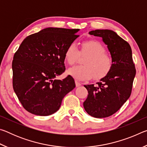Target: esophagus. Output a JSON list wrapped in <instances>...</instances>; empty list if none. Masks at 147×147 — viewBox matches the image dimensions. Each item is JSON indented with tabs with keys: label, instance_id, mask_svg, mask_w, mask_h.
<instances>
[{
	"label": "esophagus",
	"instance_id": "34e87169",
	"mask_svg": "<svg viewBox=\"0 0 147 147\" xmlns=\"http://www.w3.org/2000/svg\"><path fill=\"white\" fill-rule=\"evenodd\" d=\"M75 84H76V87H79V86H81V84L78 81H77V80H75Z\"/></svg>",
	"mask_w": 147,
	"mask_h": 147
}]
</instances>
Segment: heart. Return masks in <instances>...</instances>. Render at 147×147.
<instances>
[{"instance_id":"1","label":"heart","mask_w":147,"mask_h":147,"mask_svg":"<svg viewBox=\"0 0 147 147\" xmlns=\"http://www.w3.org/2000/svg\"><path fill=\"white\" fill-rule=\"evenodd\" d=\"M104 46L97 41H86L82 44L81 50L73 42L67 47L65 58L69 65L78 60L80 54L88 55L84 59V65H76L68 70V73L79 80H87L93 78L99 80L105 77L112 67V59L106 53Z\"/></svg>"}]
</instances>
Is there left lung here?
<instances>
[{
    "mask_svg": "<svg viewBox=\"0 0 147 147\" xmlns=\"http://www.w3.org/2000/svg\"><path fill=\"white\" fill-rule=\"evenodd\" d=\"M89 34L102 38L113 63L109 73L96 85L84 86L88 95L84 108L94 117H108L116 113L131 94L136 73L131 49L128 42L110 30H95Z\"/></svg>",
    "mask_w": 147,
    "mask_h": 147,
    "instance_id": "obj_1",
    "label": "left lung"
}]
</instances>
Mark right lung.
I'll return each mask as SVG.
<instances>
[{
	"mask_svg": "<svg viewBox=\"0 0 147 147\" xmlns=\"http://www.w3.org/2000/svg\"><path fill=\"white\" fill-rule=\"evenodd\" d=\"M79 29L47 28L24 39L12 61L13 88L28 112L47 116L60 108L75 88L73 77L55 80L65 71V52L79 36Z\"/></svg>",
	"mask_w": 147,
	"mask_h": 147,
	"instance_id": "right-lung-1",
	"label": "right lung"
}]
</instances>
